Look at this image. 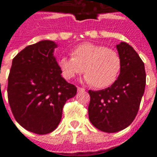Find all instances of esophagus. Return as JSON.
Here are the masks:
<instances>
[{"instance_id":"esophagus-1","label":"esophagus","mask_w":157,"mask_h":157,"mask_svg":"<svg viewBox=\"0 0 157 157\" xmlns=\"http://www.w3.org/2000/svg\"><path fill=\"white\" fill-rule=\"evenodd\" d=\"M77 91L78 92H83V91H85V89L84 88H82V87H80V86H77Z\"/></svg>"}]
</instances>
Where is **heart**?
Here are the masks:
<instances>
[{
    "mask_svg": "<svg viewBox=\"0 0 157 157\" xmlns=\"http://www.w3.org/2000/svg\"><path fill=\"white\" fill-rule=\"evenodd\" d=\"M71 58L63 56L59 59V67L66 80L85 73V81L95 88L102 89L113 85L122 68L118 52L103 45L82 43L72 48Z\"/></svg>",
    "mask_w": 157,
    "mask_h": 157,
    "instance_id": "heart-1",
    "label": "heart"
}]
</instances>
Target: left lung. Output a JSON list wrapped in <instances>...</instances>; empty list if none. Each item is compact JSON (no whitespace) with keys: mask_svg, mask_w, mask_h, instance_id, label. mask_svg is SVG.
<instances>
[{"mask_svg":"<svg viewBox=\"0 0 157 157\" xmlns=\"http://www.w3.org/2000/svg\"><path fill=\"white\" fill-rule=\"evenodd\" d=\"M122 68L118 79L108 88L89 90V119L93 126L106 133L127 128L137 115L146 82L145 65L127 43L117 45Z\"/></svg>","mask_w":157,"mask_h":157,"instance_id":"obj_1","label":"left lung"}]
</instances>
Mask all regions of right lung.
<instances>
[{
	"label": "right lung",
	"mask_w": 157,
	"mask_h": 157,
	"mask_svg": "<svg viewBox=\"0 0 157 157\" xmlns=\"http://www.w3.org/2000/svg\"><path fill=\"white\" fill-rule=\"evenodd\" d=\"M55 42L29 45L12 59L7 97L12 114L22 127L37 135L54 131L65 102L75 97V86L61 76L54 56Z\"/></svg>",
	"instance_id": "right-lung-1"
}]
</instances>
